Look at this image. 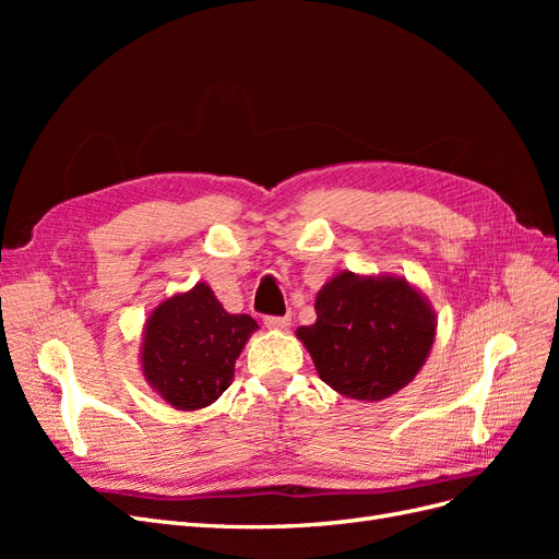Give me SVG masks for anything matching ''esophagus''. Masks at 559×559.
<instances>
[{
	"instance_id": "obj_1",
	"label": "esophagus",
	"mask_w": 559,
	"mask_h": 559,
	"mask_svg": "<svg viewBox=\"0 0 559 559\" xmlns=\"http://www.w3.org/2000/svg\"><path fill=\"white\" fill-rule=\"evenodd\" d=\"M263 324L267 329H277V331H286L292 326V314H284V317H265Z\"/></svg>"
}]
</instances>
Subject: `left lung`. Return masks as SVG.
I'll use <instances>...</instances> for the list:
<instances>
[{
  "label": "left lung",
  "mask_w": 559,
  "mask_h": 559,
  "mask_svg": "<svg viewBox=\"0 0 559 559\" xmlns=\"http://www.w3.org/2000/svg\"><path fill=\"white\" fill-rule=\"evenodd\" d=\"M317 321L296 331L319 378L337 394L376 403L415 380L436 341V312L399 275H333L321 286Z\"/></svg>",
  "instance_id": "1"
}]
</instances>
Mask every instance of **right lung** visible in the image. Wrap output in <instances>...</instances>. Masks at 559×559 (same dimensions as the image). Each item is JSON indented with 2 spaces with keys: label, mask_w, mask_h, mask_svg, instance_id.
Here are the masks:
<instances>
[{
  "label": "right lung",
  "mask_w": 559,
  "mask_h": 559,
  "mask_svg": "<svg viewBox=\"0 0 559 559\" xmlns=\"http://www.w3.org/2000/svg\"><path fill=\"white\" fill-rule=\"evenodd\" d=\"M259 329L249 314H230L205 282L165 298L142 333V376L177 411L207 408L233 382L235 359Z\"/></svg>",
  "instance_id": "right-lung-1"
}]
</instances>
